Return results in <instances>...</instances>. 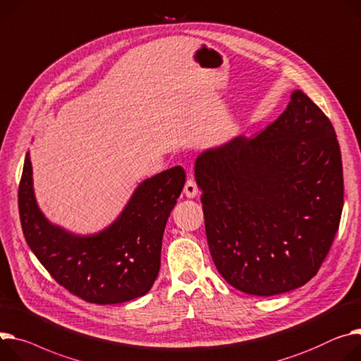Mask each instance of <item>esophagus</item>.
Segmentation results:
<instances>
[{
	"mask_svg": "<svg viewBox=\"0 0 361 361\" xmlns=\"http://www.w3.org/2000/svg\"><path fill=\"white\" fill-rule=\"evenodd\" d=\"M183 193H185V197L186 198H195V197H198V193H200V189H198V186H197V183H195V180L193 179H188L186 180V183H185V188H183Z\"/></svg>",
	"mask_w": 361,
	"mask_h": 361,
	"instance_id": "obj_1",
	"label": "esophagus"
}]
</instances>
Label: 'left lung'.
<instances>
[{"label":"left lung","instance_id":"1","mask_svg":"<svg viewBox=\"0 0 361 361\" xmlns=\"http://www.w3.org/2000/svg\"><path fill=\"white\" fill-rule=\"evenodd\" d=\"M209 252L235 289L273 296L318 273L340 226L343 161L331 121L299 90L256 137L195 160Z\"/></svg>","mask_w":361,"mask_h":361}]
</instances>
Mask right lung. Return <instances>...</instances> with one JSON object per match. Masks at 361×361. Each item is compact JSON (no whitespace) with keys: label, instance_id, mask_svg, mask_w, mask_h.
<instances>
[{"label":"right lung","instance_id":"obj_1","mask_svg":"<svg viewBox=\"0 0 361 361\" xmlns=\"http://www.w3.org/2000/svg\"><path fill=\"white\" fill-rule=\"evenodd\" d=\"M185 179L176 166L143 180L113 223L82 235L50 223L39 208L27 152L18 188L25 241L54 281L87 302L111 305L145 296L159 274L164 227Z\"/></svg>","mask_w":361,"mask_h":361}]
</instances>
